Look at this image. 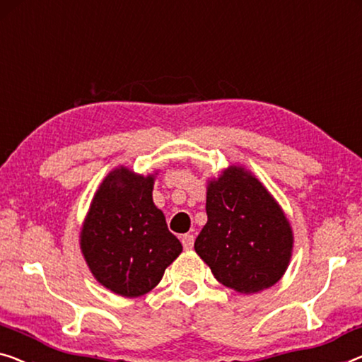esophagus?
<instances>
[{"instance_id": "esophagus-1", "label": "esophagus", "mask_w": 362, "mask_h": 362, "mask_svg": "<svg viewBox=\"0 0 362 362\" xmlns=\"http://www.w3.org/2000/svg\"><path fill=\"white\" fill-rule=\"evenodd\" d=\"M193 244H195V237L193 234H183L182 235V245L185 250H192Z\"/></svg>"}]
</instances>
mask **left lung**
I'll return each mask as SVG.
<instances>
[{
	"label": "left lung",
	"mask_w": 362,
	"mask_h": 362,
	"mask_svg": "<svg viewBox=\"0 0 362 362\" xmlns=\"http://www.w3.org/2000/svg\"><path fill=\"white\" fill-rule=\"evenodd\" d=\"M206 214L195 252L221 284L252 294L283 278L293 255V228L250 170L229 165L208 180Z\"/></svg>",
	"instance_id": "8db88e82"
}]
</instances>
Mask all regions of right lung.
Listing matches in <instances>:
<instances>
[{
	"instance_id": "add662e5",
	"label": "right lung",
	"mask_w": 362,
	"mask_h": 362,
	"mask_svg": "<svg viewBox=\"0 0 362 362\" xmlns=\"http://www.w3.org/2000/svg\"><path fill=\"white\" fill-rule=\"evenodd\" d=\"M117 167L94 193L79 234L93 276L123 298H139L159 284L165 268L182 253L153 202L154 177Z\"/></svg>"
}]
</instances>
